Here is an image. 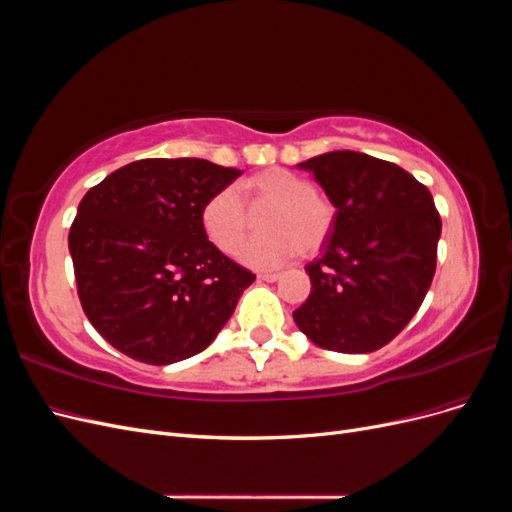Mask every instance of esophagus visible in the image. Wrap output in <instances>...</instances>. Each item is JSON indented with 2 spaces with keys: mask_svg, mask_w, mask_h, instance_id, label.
Listing matches in <instances>:
<instances>
[{
  "mask_svg": "<svg viewBox=\"0 0 512 512\" xmlns=\"http://www.w3.org/2000/svg\"><path fill=\"white\" fill-rule=\"evenodd\" d=\"M258 280L260 282H277V280H280V273H258Z\"/></svg>",
  "mask_w": 512,
  "mask_h": 512,
  "instance_id": "esophagus-1",
  "label": "esophagus"
}]
</instances>
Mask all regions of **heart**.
Segmentation results:
<instances>
[{
    "label": "heart",
    "mask_w": 512,
    "mask_h": 512,
    "mask_svg": "<svg viewBox=\"0 0 512 512\" xmlns=\"http://www.w3.org/2000/svg\"><path fill=\"white\" fill-rule=\"evenodd\" d=\"M239 191L241 195L230 185L218 190L200 211L205 235L224 254L235 252L250 230L248 206L251 211L269 209V213L262 220V232L267 235L241 245L237 256L245 265L277 267L297 254L312 256L327 243L337 209L307 177L273 166L243 179ZM243 199L248 203L246 208Z\"/></svg>",
    "instance_id": "1"
}]
</instances>
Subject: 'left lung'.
I'll return each mask as SVG.
<instances>
[{"label": "left lung", "mask_w": 512, "mask_h": 512, "mask_svg": "<svg viewBox=\"0 0 512 512\" xmlns=\"http://www.w3.org/2000/svg\"><path fill=\"white\" fill-rule=\"evenodd\" d=\"M312 170L337 215L322 256L305 267L312 292L294 309L320 348L365 354L391 342L421 307L436 273L440 213L423 183L359 151L322 153Z\"/></svg>", "instance_id": "8db88e82"}]
</instances>
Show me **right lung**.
I'll use <instances>...</instances> for the list:
<instances>
[{"mask_svg":"<svg viewBox=\"0 0 512 512\" xmlns=\"http://www.w3.org/2000/svg\"><path fill=\"white\" fill-rule=\"evenodd\" d=\"M239 175L200 158H149L83 196L68 235L76 290L113 348L170 365L220 333L256 275L207 239L200 211Z\"/></svg>","mask_w":512,"mask_h":512,"instance_id":"obj_1","label":"right lung"}]
</instances>
